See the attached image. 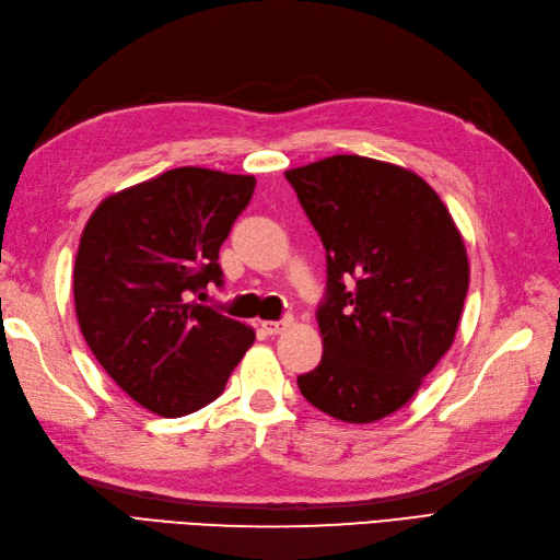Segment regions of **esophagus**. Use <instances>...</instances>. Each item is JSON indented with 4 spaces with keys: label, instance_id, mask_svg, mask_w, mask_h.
Returning a JSON list of instances; mask_svg holds the SVG:
<instances>
[{
    "label": "esophagus",
    "instance_id": "obj_1",
    "mask_svg": "<svg viewBox=\"0 0 560 560\" xmlns=\"http://www.w3.org/2000/svg\"><path fill=\"white\" fill-rule=\"evenodd\" d=\"M292 316H282V318H278V320H264L260 323V328L266 330V335H278V332H282L284 328H290L292 326Z\"/></svg>",
    "mask_w": 560,
    "mask_h": 560
}]
</instances>
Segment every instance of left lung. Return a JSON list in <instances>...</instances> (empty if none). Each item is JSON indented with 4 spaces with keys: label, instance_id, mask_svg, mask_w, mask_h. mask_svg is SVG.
<instances>
[{
    "label": "left lung",
    "instance_id": "1",
    "mask_svg": "<svg viewBox=\"0 0 560 560\" xmlns=\"http://www.w3.org/2000/svg\"><path fill=\"white\" fill-rule=\"evenodd\" d=\"M284 179L326 248L323 357L296 385L335 419L388 417L451 350L469 284L463 237L439 194L397 165L332 155Z\"/></svg>",
    "mask_w": 560,
    "mask_h": 560
}]
</instances>
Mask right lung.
Listing matches in <instances>:
<instances>
[{
	"instance_id": "add662e5",
	"label": "right lung",
	"mask_w": 560,
	"mask_h": 560,
	"mask_svg": "<svg viewBox=\"0 0 560 560\" xmlns=\"http://www.w3.org/2000/svg\"><path fill=\"white\" fill-rule=\"evenodd\" d=\"M252 175L177 167L95 208L73 266L85 342L119 388L160 417L225 390L254 330L198 304L222 288L220 246L254 196Z\"/></svg>"
}]
</instances>
